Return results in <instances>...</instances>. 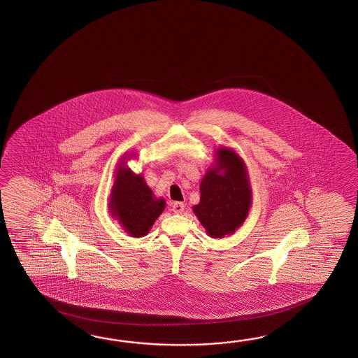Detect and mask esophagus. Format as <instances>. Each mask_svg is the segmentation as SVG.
I'll return each mask as SVG.
<instances>
[{"instance_id": "34e87169", "label": "esophagus", "mask_w": 358, "mask_h": 358, "mask_svg": "<svg viewBox=\"0 0 358 358\" xmlns=\"http://www.w3.org/2000/svg\"><path fill=\"white\" fill-rule=\"evenodd\" d=\"M184 203L182 202H174L173 205H171V210L174 211L176 213H182L184 211Z\"/></svg>"}]
</instances>
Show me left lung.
<instances>
[{"mask_svg":"<svg viewBox=\"0 0 358 358\" xmlns=\"http://www.w3.org/2000/svg\"><path fill=\"white\" fill-rule=\"evenodd\" d=\"M199 192L193 213L208 236L224 238L242 227L252 205L251 182L245 164L233 150L217 148L215 165L202 178Z\"/></svg>","mask_w":358,"mask_h":358,"instance_id":"8db88e82","label":"left lung"}]
</instances>
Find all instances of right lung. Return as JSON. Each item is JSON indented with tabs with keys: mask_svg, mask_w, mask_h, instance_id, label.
<instances>
[{
	"mask_svg": "<svg viewBox=\"0 0 358 358\" xmlns=\"http://www.w3.org/2000/svg\"><path fill=\"white\" fill-rule=\"evenodd\" d=\"M122 160H127L124 157ZM108 207L113 217L130 236H145L165 210V199L156 198L142 174H134L125 162L117 165Z\"/></svg>",
	"mask_w": 358,
	"mask_h": 358,
	"instance_id": "add662e5",
	"label": "right lung"
}]
</instances>
